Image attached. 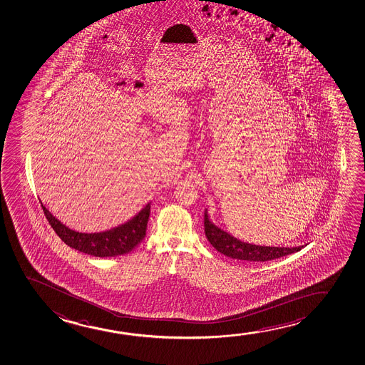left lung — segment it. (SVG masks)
Segmentation results:
<instances>
[{
	"label": "left lung",
	"instance_id": "obj_1",
	"mask_svg": "<svg viewBox=\"0 0 365 365\" xmlns=\"http://www.w3.org/2000/svg\"><path fill=\"white\" fill-rule=\"evenodd\" d=\"M204 229H205L207 240L215 250H218L219 253L240 261H273L281 257L296 253L304 248V245L294 247V248H279V247H263V245H250V243L240 242L232 237L230 234L215 227L207 218V210L204 212Z\"/></svg>",
	"mask_w": 365,
	"mask_h": 365
}]
</instances>
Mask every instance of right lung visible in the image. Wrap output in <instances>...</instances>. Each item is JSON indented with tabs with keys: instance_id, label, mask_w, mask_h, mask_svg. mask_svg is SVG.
I'll use <instances>...</instances> for the list:
<instances>
[{
	"instance_id": "1",
	"label": "right lung",
	"mask_w": 365,
	"mask_h": 365,
	"mask_svg": "<svg viewBox=\"0 0 365 365\" xmlns=\"http://www.w3.org/2000/svg\"><path fill=\"white\" fill-rule=\"evenodd\" d=\"M41 207L60 240L74 250L96 257L123 256L135 250L146 235L147 222L150 217V204H147L128 223L103 233L86 234L66 228L64 224L60 223L50 214L44 205Z\"/></svg>"
}]
</instances>
